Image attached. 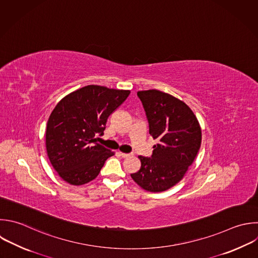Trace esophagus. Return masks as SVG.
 Wrapping results in <instances>:
<instances>
[{
	"label": "esophagus",
	"mask_w": 258,
	"mask_h": 258,
	"mask_svg": "<svg viewBox=\"0 0 258 258\" xmlns=\"http://www.w3.org/2000/svg\"><path fill=\"white\" fill-rule=\"evenodd\" d=\"M120 153V155L122 156V157H124V158H126V157H128V156H130L131 154H129V153H124V152H119Z\"/></svg>",
	"instance_id": "esophagus-1"
}]
</instances>
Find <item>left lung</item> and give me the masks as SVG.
<instances>
[{"mask_svg": "<svg viewBox=\"0 0 258 258\" xmlns=\"http://www.w3.org/2000/svg\"><path fill=\"white\" fill-rule=\"evenodd\" d=\"M146 112L149 134L159 143L151 157L138 156L139 170L133 180L151 192L166 190L179 182L194 162L202 143V129L190 108L158 90L137 92Z\"/></svg>", "mask_w": 258, "mask_h": 258, "instance_id": "8db88e82", "label": "left lung"}]
</instances>
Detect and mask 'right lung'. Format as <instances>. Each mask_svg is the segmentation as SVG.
<instances>
[{
	"mask_svg": "<svg viewBox=\"0 0 258 258\" xmlns=\"http://www.w3.org/2000/svg\"><path fill=\"white\" fill-rule=\"evenodd\" d=\"M130 91L90 85L62 98L47 121L45 144L50 163L68 183L82 185L95 179L114 152L97 143L109 116Z\"/></svg>",
	"mask_w": 258,
	"mask_h": 258,
	"instance_id": "1",
	"label": "right lung"
}]
</instances>
